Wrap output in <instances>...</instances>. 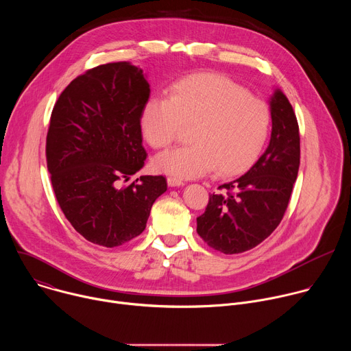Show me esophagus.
I'll list each match as a JSON object with an SVG mask.
<instances>
[{
  "label": "esophagus",
  "instance_id": "esophagus-1",
  "mask_svg": "<svg viewBox=\"0 0 351 351\" xmlns=\"http://www.w3.org/2000/svg\"><path fill=\"white\" fill-rule=\"evenodd\" d=\"M168 186L169 187H178V186H183L184 183H183V180L182 179H179V178H176V176H168Z\"/></svg>",
  "mask_w": 351,
  "mask_h": 351
}]
</instances>
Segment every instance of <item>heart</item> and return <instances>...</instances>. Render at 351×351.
<instances>
[{"label": "heart", "instance_id": "heart-1", "mask_svg": "<svg viewBox=\"0 0 351 351\" xmlns=\"http://www.w3.org/2000/svg\"><path fill=\"white\" fill-rule=\"evenodd\" d=\"M269 108L261 98L217 73H195L176 82L169 98L148 99L141 112L147 143L167 148L191 126V144L156 157L160 172L197 178L244 171L260 154L269 129Z\"/></svg>", "mask_w": 351, "mask_h": 351}]
</instances>
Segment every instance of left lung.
Segmentation results:
<instances>
[{
	"mask_svg": "<svg viewBox=\"0 0 351 351\" xmlns=\"http://www.w3.org/2000/svg\"><path fill=\"white\" fill-rule=\"evenodd\" d=\"M272 133L265 153L243 176L218 187L197 233L223 254H239L265 240L280 223L300 167V133L287 97L271 98Z\"/></svg>",
	"mask_w": 351,
	"mask_h": 351,
	"instance_id": "1",
	"label": "left lung"
}]
</instances>
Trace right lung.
<instances>
[{"instance_id": "right-lung-1", "label": "right lung", "mask_w": 351, "mask_h": 351, "mask_svg": "<svg viewBox=\"0 0 351 351\" xmlns=\"http://www.w3.org/2000/svg\"><path fill=\"white\" fill-rule=\"evenodd\" d=\"M149 97L143 71L111 62L86 71L58 97L45 143L47 168L66 219L86 240L117 247L144 229L167 179L140 176L147 160L141 112Z\"/></svg>"}]
</instances>
